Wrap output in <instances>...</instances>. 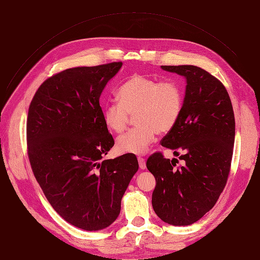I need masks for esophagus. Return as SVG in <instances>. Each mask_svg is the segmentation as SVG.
<instances>
[{
	"instance_id": "1",
	"label": "esophagus",
	"mask_w": 260,
	"mask_h": 260,
	"mask_svg": "<svg viewBox=\"0 0 260 260\" xmlns=\"http://www.w3.org/2000/svg\"><path fill=\"white\" fill-rule=\"evenodd\" d=\"M138 161H139V166L141 169H145L146 168V164H145V159L143 157H138Z\"/></svg>"
}]
</instances>
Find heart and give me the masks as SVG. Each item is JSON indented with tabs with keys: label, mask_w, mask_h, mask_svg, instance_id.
<instances>
[{
	"label": "heart",
	"mask_w": 260,
	"mask_h": 260,
	"mask_svg": "<svg viewBox=\"0 0 260 260\" xmlns=\"http://www.w3.org/2000/svg\"><path fill=\"white\" fill-rule=\"evenodd\" d=\"M119 101H111L103 108V120L116 133L127 128L130 115H136L137 128L118 137L116 148L124 154H144L156 133L174 129L182 114L184 92L175 80L159 81L145 75H133L118 89Z\"/></svg>",
	"instance_id": "b5f03b06"
}]
</instances>
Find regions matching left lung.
Instances as JSON below:
<instances>
[{"label":"left lung","mask_w":260,"mask_h":260,"mask_svg":"<svg viewBox=\"0 0 260 260\" xmlns=\"http://www.w3.org/2000/svg\"><path fill=\"white\" fill-rule=\"evenodd\" d=\"M186 80L182 114L160 141L174 151L177 166L154 153L146 161L156 179L152 205L162 221L188 225L215 206L229 177L235 136L233 107L224 85L192 65L161 66ZM180 152L183 154L179 155Z\"/></svg>","instance_id":"obj_1"}]
</instances>
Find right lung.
Returning a JSON list of instances; mask_svg holds the SVG:
<instances>
[{"instance_id": "add662e5", "label": "right lung", "mask_w": 260, "mask_h": 260, "mask_svg": "<svg viewBox=\"0 0 260 260\" xmlns=\"http://www.w3.org/2000/svg\"><path fill=\"white\" fill-rule=\"evenodd\" d=\"M121 61L69 68L46 79L31 101L28 157L55 211L86 231L111 225L139 169L135 154L103 159L115 142L100 96Z\"/></svg>"}]
</instances>
